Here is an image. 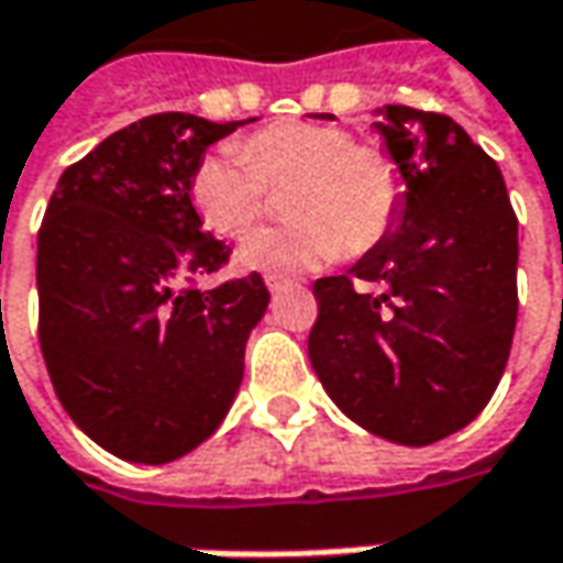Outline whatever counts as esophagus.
Masks as SVG:
<instances>
[{
	"label": "esophagus",
	"instance_id": "1",
	"mask_svg": "<svg viewBox=\"0 0 563 563\" xmlns=\"http://www.w3.org/2000/svg\"><path fill=\"white\" fill-rule=\"evenodd\" d=\"M291 282L288 278H278V275H266V288L272 291V295H278V291H285Z\"/></svg>",
	"mask_w": 563,
	"mask_h": 563
}]
</instances>
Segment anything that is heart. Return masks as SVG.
<instances>
[{"mask_svg": "<svg viewBox=\"0 0 563 563\" xmlns=\"http://www.w3.org/2000/svg\"><path fill=\"white\" fill-rule=\"evenodd\" d=\"M288 189L291 224L256 231L240 266L297 275L332 256H361L393 228L402 206V170L383 148L357 145L349 129L285 120L202 157L189 177V202L218 238L238 240L266 211V189Z\"/></svg>", "mask_w": 563, "mask_h": 563, "instance_id": "heart-1", "label": "heart"}]
</instances>
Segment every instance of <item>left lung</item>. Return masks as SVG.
<instances>
[{"mask_svg": "<svg viewBox=\"0 0 563 563\" xmlns=\"http://www.w3.org/2000/svg\"><path fill=\"white\" fill-rule=\"evenodd\" d=\"M374 132L402 170L393 228L345 275L317 278L307 354L364 431L428 446L488 406L517 329V214L500 167L443 113L389 103ZM357 277L383 296H361Z\"/></svg>", "mask_w": 563, "mask_h": 563, "instance_id": "8db88e82", "label": "left lung"}]
</instances>
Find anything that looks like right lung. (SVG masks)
<instances>
[{
    "label": "right lung",
    "mask_w": 563,
    "mask_h": 563,
    "mask_svg": "<svg viewBox=\"0 0 563 563\" xmlns=\"http://www.w3.org/2000/svg\"><path fill=\"white\" fill-rule=\"evenodd\" d=\"M253 120L155 113L66 167L37 234L41 352L69 418L126 463L161 465L224 421L263 320V275L196 288L231 250L202 231L189 177Z\"/></svg>",
    "instance_id": "add662e5"
}]
</instances>
